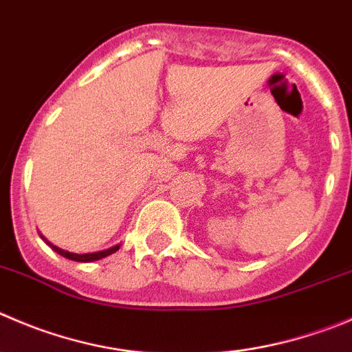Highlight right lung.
<instances>
[{
    "mask_svg": "<svg viewBox=\"0 0 352 352\" xmlns=\"http://www.w3.org/2000/svg\"><path fill=\"white\" fill-rule=\"evenodd\" d=\"M46 243H48V245L52 247L55 252H58L60 256L67 257V259H70V261H78V263H91V261H98V259H102V257H107V256H110V254L117 252L120 247V245H116V247H110V249H107V250H100V252H93V254H74V252H67V250H62V249H58V247L52 245L48 240H46Z\"/></svg>",
    "mask_w": 352,
    "mask_h": 352,
    "instance_id": "right-lung-1",
    "label": "right lung"
}]
</instances>
